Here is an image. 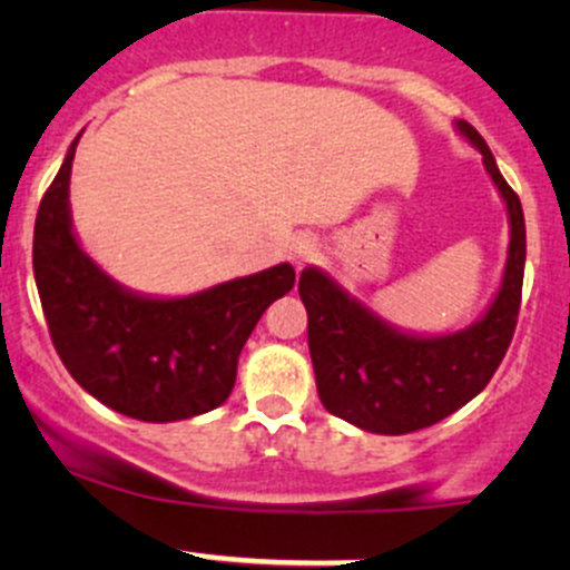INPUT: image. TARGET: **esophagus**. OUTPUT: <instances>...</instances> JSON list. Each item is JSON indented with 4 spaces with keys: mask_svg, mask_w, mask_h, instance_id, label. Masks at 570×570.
Here are the masks:
<instances>
[{
    "mask_svg": "<svg viewBox=\"0 0 570 570\" xmlns=\"http://www.w3.org/2000/svg\"><path fill=\"white\" fill-rule=\"evenodd\" d=\"M317 253H320V243L314 234H297V237L289 243V248H286V256H289V262L295 264V267H303V264L314 262Z\"/></svg>",
    "mask_w": 570,
    "mask_h": 570,
    "instance_id": "esophagus-1",
    "label": "esophagus"
}]
</instances>
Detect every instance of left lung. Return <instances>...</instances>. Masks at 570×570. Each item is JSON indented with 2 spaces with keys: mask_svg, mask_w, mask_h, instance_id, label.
I'll return each instance as SVG.
<instances>
[{
  "mask_svg": "<svg viewBox=\"0 0 570 570\" xmlns=\"http://www.w3.org/2000/svg\"><path fill=\"white\" fill-rule=\"evenodd\" d=\"M455 129L482 154L510 223L502 284L480 320L463 331L413 333L372 312L325 269L306 267L297 284L322 405L366 433H413L474 400L502 364L519 322L527 262L521 200L499 174L480 131L465 120H455Z\"/></svg>",
  "mask_w": 570,
  "mask_h": 570,
  "instance_id": "obj_1",
  "label": "left lung"
}]
</instances>
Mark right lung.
<instances>
[{"mask_svg":"<svg viewBox=\"0 0 570 570\" xmlns=\"http://www.w3.org/2000/svg\"><path fill=\"white\" fill-rule=\"evenodd\" d=\"M79 137L40 200L32 243L57 355L85 392L124 416L178 422L215 411L232 394L253 327L295 286V269L284 262L184 297L126 289L73 234L68 184Z\"/></svg>","mask_w":570,"mask_h":570,"instance_id":"obj_1","label":"right lung"}]
</instances>
